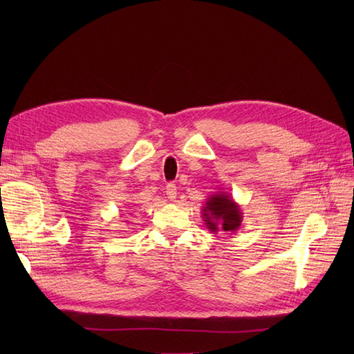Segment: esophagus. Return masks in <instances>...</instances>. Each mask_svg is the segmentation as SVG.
<instances>
[{
    "label": "esophagus",
    "instance_id": "1",
    "mask_svg": "<svg viewBox=\"0 0 354 354\" xmlns=\"http://www.w3.org/2000/svg\"><path fill=\"white\" fill-rule=\"evenodd\" d=\"M165 194H167V198L169 201H176V198H177V186L173 185V183H168Z\"/></svg>",
    "mask_w": 354,
    "mask_h": 354
}]
</instances>
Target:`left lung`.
I'll return each mask as SVG.
<instances>
[{"mask_svg": "<svg viewBox=\"0 0 354 354\" xmlns=\"http://www.w3.org/2000/svg\"><path fill=\"white\" fill-rule=\"evenodd\" d=\"M242 211L226 192L211 195L202 208V218L211 233L224 232L233 234L242 224Z\"/></svg>", "mask_w": 354, "mask_h": 354, "instance_id": "left-lung-1", "label": "left lung"}]
</instances>
